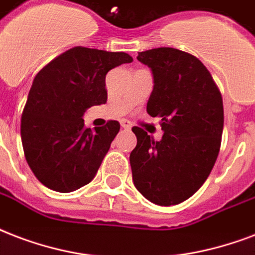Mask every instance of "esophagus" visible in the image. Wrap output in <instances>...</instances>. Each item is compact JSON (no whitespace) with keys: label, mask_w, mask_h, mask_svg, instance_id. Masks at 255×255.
Masks as SVG:
<instances>
[{"label":"esophagus","mask_w":255,"mask_h":255,"mask_svg":"<svg viewBox=\"0 0 255 255\" xmlns=\"http://www.w3.org/2000/svg\"><path fill=\"white\" fill-rule=\"evenodd\" d=\"M121 126L125 130H130V129H131V122L128 121V120H122V121H121Z\"/></svg>","instance_id":"34e87169"}]
</instances>
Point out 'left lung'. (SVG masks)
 I'll return each instance as SVG.
<instances>
[{
  "mask_svg": "<svg viewBox=\"0 0 255 255\" xmlns=\"http://www.w3.org/2000/svg\"><path fill=\"white\" fill-rule=\"evenodd\" d=\"M153 74L146 110L161 117L163 135L154 141L134 126L137 146L130 153L134 186L150 202L171 206L190 198L220 153L224 130L222 97L205 65L189 53L157 47L138 53Z\"/></svg>",
  "mask_w": 255,
  "mask_h": 255,
  "instance_id": "8db88e82",
  "label": "left lung"
}]
</instances>
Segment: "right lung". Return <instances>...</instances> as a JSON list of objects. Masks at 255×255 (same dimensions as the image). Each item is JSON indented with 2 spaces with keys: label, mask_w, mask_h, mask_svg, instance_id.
<instances>
[{
  "label": "right lung",
  "mask_w": 255,
  "mask_h": 255,
  "mask_svg": "<svg viewBox=\"0 0 255 255\" xmlns=\"http://www.w3.org/2000/svg\"><path fill=\"white\" fill-rule=\"evenodd\" d=\"M131 61L124 52L77 46L35 76L21 117V139L27 165L45 186L70 193L96 177L120 124L109 121L92 131L82 117L108 100V72Z\"/></svg>",
  "instance_id": "1"
}]
</instances>
